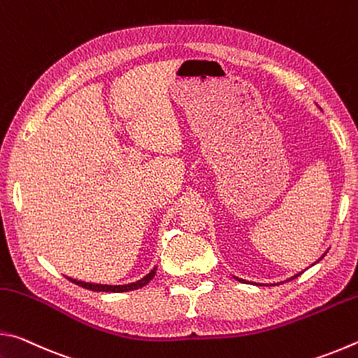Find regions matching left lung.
Masks as SVG:
<instances>
[{"mask_svg": "<svg viewBox=\"0 0 358 358\" xmlns=\"http://www.w3.org/2000/svg\"><path fill=\"white\" fill-rule=\"evenodd\" d=\"M325 254H327V251L322 254V256H320V259H322L324 256H325ZM319 259V260H320ZM319 260H316V262H314L313 265H316L317 262H319ZM303 273V271H300V273H296V275H294V276H290V278H287V280L286 281H290V280H294V278H296V276H300ZM235 278V280H237V281H240V282H246V284H256V286H264V284H260V282H250V281H246V280H241V278H237V276H234ZM278 284H280V282H278Z\"/></svg>", "mask_w": 358, "mask_h": 358, "instance_id": "8db88e82", "label": "left lung"}]
</instances>
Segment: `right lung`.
Listing matches in <instances>:
<instances>
[{
  "label": "right lung",
  "instance_id": "right-lung-1",
  "mask_svg": "<svg viewBox=\"0 0 358 358\" xmlns=\"http://www.w3.org/2000/svg\"><path fill=\"white\" fill-rule=\"evenodd\" d=\"M156 275V266L153 270L150 271L148 275H145L142 280H138L136 282H129V284H118V286H110V284H94V282H85V281H78L74 280V278H69L66 276L71 282L77 284V286H80L83 289H88V290H93V292H129V290H136V289H141L143 286H147V284L153 280Z\"/></svg>",
  "mask_w": 358,
  "mask_h": 358
}]
</instances>
